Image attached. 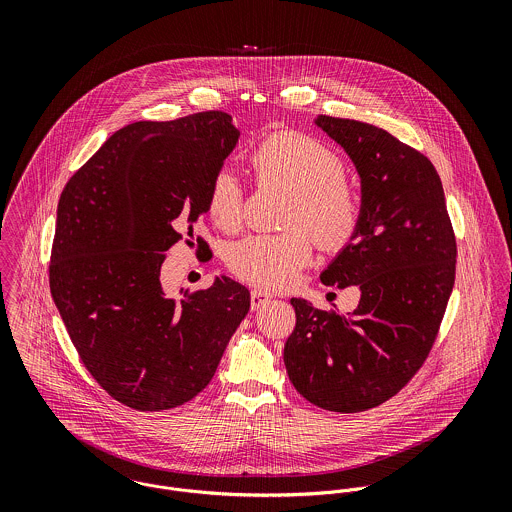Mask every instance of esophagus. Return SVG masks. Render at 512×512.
Instances as JSON below:
<instances>
[{"instance_id":"1","label":"esophagus","mask_w":512,"mask_h":512,"mask_svg":"<svg viewBox=\"0 0 512 512\" xmlns=\"http://www.w3.org/2000/svg\"><path fill=\"white\" fill-rule=\"evenodd\" d=\"M270 299H272L270 293L262 292V290H254V292L250 293V307H252V311L260 309V307L266 305Z\"/></svg>"}]
</instances>
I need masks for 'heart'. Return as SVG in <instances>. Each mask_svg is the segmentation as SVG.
<instances>
[{
    "label": "heart",
    "instance_id": "b5f03b06",
    "mask_svg": "<svg viewBox=\"0 0 512 512\" xmlns=\"http://www.w3.org/2000/svg\"><path fill=\"white\" fill-rule=\"evenodd\" d=\"M256 177L264 185L292 191L284 234H254L228 250L230 270L244 282L264 290H286L309 264L315 242L329 252L343 250L357 234L363 207L345 177L343 157L321 140L299 132H276L250 155ZM207 211L222 230L244 222L246 193L240 177L222 167L211 179Z\"/></svg>",
    "mask_w": 512,
    "mask_h": 512
}]
</instances>
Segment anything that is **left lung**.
I'll return each mask as SVG.
<instances>
[{
    "instance_id": "obj_1",
    "label": "left lung",
    "mask_w": 512,
    "mask_h": 512,
    "mask_svg": "<svg viewBox=\"0 0 512 512\" xmlns=\"http://www.w3.org/2000/svg\"><path fill=\"white\" fill-rule=\"evenodd\" d=\"M361 175L355 238L321 274L357 286L351 315L293 297L295 329L284 363L311 404L353 414L398 394L428 359L455 282L457 244L434 163L382 128L317 116Z\"/></svg>"
}]
</instances>
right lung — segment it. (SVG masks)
I'll return each mask as SVG.
<instances>
[{
  "instance_id": "add662e5",
  "label": "right lung",
  "mask_w": 512,
  "mask_h": 512,
  "mask_svg": "<svg viewBox=\"0 0 512 512\" xmlns=\"http://www.w3.org/2000/svg\"><path fill=\"white\" fill-rule=\"evenodd\" d=\"M238 136L217 110L134 122L63 189L51 293L86 370L128 408L159 412L195 398L250 309V292L226 276L179 303L159 282L165 252L195 240L211 179ZM197 248L209 244L197 236Z\"/></svg>"
}]
</instances>
